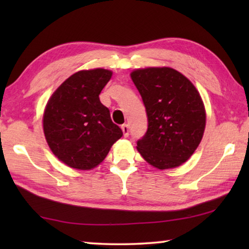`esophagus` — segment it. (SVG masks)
<instances>
[{
  "instance_id": "esophagus-1",
  "label": "esophagus",
  "mask_w": 249,
  "mask_h": 249,
  "mask_svg": "<svg viewBox=\"0 0 249 249\" xmlns=\"http://www.w3.org/2000/svg\"><path fill=\"white\" fill-rule=\"evenodd\" d=\"M122 130H123L124 136L127 137L129 135V126L127 124H123V125H122Z\"/></svg>"
}]
</instances>
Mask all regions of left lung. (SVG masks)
Listing matches in <instances>:
<instances>
[{
	"instance_id": "1",
	"label": "left lung",
	"mask_w": 249,
	"mask_h": 249,
	"mask_svg": "<svg viewBox=\"0 0 249 249\" xmlns=\"http://www.w3.org/2000/svg\"><path fill=\"white\" fill-rule=\"evenodd\" d=\"M130 77L148 120L137 150L160 170L182 165L203 137L205 109L200 93L190 80L168 67L137 69Z\"/></svg>"
}]
</instances>
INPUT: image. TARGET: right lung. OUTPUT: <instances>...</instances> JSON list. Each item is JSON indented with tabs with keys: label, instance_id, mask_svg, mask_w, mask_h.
Returning <instances> with one entry per match:
<instances>
[{
	"label": "right lung",
	"instance_id": "add662e5",
	"mask_svg": "<svg viewBox=\"0 0 249 249\" xmlns=\"http://www.w3.org/2000/svg\"><path fill=\"white\" fill-rule=\"evenodd\" d=\"M112 71H78L53 92L44 112V133L50 149L67 166L90 170L123 136L99 95Z\"/></svg>",
	"mask_w": 249,
	"mask_h": 249
}]
</instances>
